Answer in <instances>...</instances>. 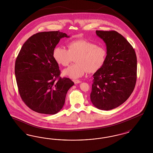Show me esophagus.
Wrapping results in <instances>:
<instances>
[{
  "label": "esophagus",
  "instance_id": "esophagus-1",
  "mask_svg": "<svg viewBox=\"0 0 153 153\" xmlns=\"http://www.w3.org/2000/svg\"><path fill=\"white\" fill-rule=\"evenodd\" d=\"M73 82H74V84H79L81 82V81L79 80H73Z\"/></svg>",
  "mask_w": 153,
  "mask_h": 153
}]
</instances>
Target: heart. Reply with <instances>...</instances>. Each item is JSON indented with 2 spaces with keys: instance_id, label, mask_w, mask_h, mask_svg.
Here are the masks:
<instances>
[{
  "instance_id": "1",
  "label": "heart",
  "mask_w": 153,
  "mask_h": 153,
  "mask_svg": "<svg viewBox=\"0 0 153 153\" xmlns=\"http://www.w3.org/2000/svg\"><path fill=\"white\" fill-rule=\"evenodd\" d=\"M68 49L57 47L53 51V57L59 65L66 66L75 58L76 64L70 66L63 72L64 75L72 79H77L88 72L95 73L104 65L107 52L105 48L84 39L71 41Z\"/></svg>"
}]
</instances>
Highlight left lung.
Returning <instances> with one entry per match:
<instances>
[{"mask_svg":"<svg viewBox=\"0 0 153 153\" xmlns=\"http://www.w3.org/2000/svg\"><path fill=\"white\" fill-rule=\"evenodd\" d=\"M107 46L104 65L93 75L91 100L98 109L108 111L126 102L137 81V59L127 40L116 31L96 30Z\"/></svg>","mask_w":153,"mask_h":153,"instance_id":"1","label":"left lung"}]
</instances>
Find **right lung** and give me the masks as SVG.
<instances>
[{"label":"right lung","instance_id":"obj_1","mask_svg":"<svg viewBox=\"0 0 153 153\" xmlns=\"http://www.w3.org/2000/svg\"><path fill=\"white\" fill-rule=\"evenodd\" d=\"M65 33H38L23 45L15 61V74L22 100L33 111L54 115L62 108L66 95L74 82L59 77L53 51Z\"/></svg>","mask_w":153,"mask_h":153}]
</instances>
